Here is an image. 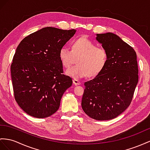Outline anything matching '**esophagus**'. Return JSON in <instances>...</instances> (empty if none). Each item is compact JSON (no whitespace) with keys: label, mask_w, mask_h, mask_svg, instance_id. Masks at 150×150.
<instances>
[{"label":"esophagus","mask_w":150,"mask_h":150,"mask_svg":"<svg viewBox=\"0 0 150 150\" xmlns=\"http://www.w3.org/2000/svg\"><path fill=\"white\" fill-rule=\"evenodd\" d=\"M73 82H74V85H75V86H79V85H80V83H81L79 80L75 79L73 80Z\"/></svg>","instance_id":"esophagus-1"}]
</instances>
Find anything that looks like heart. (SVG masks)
I'll use <instances>...</instances> for the list:
<instances>
[{
    "mask_svg": "<svg viewBox=\"0 0 150 150\" xmlns=\"http://www.w3.org/2000/svg\"><path fill=\"white\" fill-rule=\"evenodd\" d=\"M59 59L63 66L68 68L77 58L78 64L69 68L66 74L75 79L94 76L100 73L108 61V55L105 49L98 47L97 45L88 38H78L72 44V50L67 46L61 48Z\"/></svg>",
    "mask_w": 150,
    "mask_h": 150,
    "instance_id": "obj_1",
    "label": "heart"
}]
</instances>
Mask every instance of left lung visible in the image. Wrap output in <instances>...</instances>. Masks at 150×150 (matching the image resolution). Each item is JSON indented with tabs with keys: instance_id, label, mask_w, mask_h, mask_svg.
Instances as JSON below:
<instances>
[{
	"instance_id": "obj_1",
	"label": "left lung",
	"mask_w": 150,
	"mask_h": 150,
	"mask_svg": "<svg viewBox=\"0 0 150 150\" xmlns=\"http://www.w3.org/2000/svg\"><path fill=\"white\" fill-rule=\"evenodd\" d=\"M108 55L104 69L84 83L82 108L97 120L118 117L131 103L138 82L137 55L134 49L112 32L96 34Z\"/></svg>"
}]
</instances>
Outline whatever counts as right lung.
Masks as SVG:
<instances>
[{
  "label": "right lung",
  "instance_id": "obj_1",
  "mask_svg": "<svg viewBox=\"0 0 150 150\" xmlns=\"http://www.w3.org/2000/svg\"><path fill=\"white\" fill-rule=\"evenodd\" d=\"M76 30L45 27L21 40L11 66L15 100L30 116L43 118L56 112L61 98L72 85L63 74L61 48Z\"/></svg>",
  "mask_w": 150,
  "mask_h": 150
}]
</instances>
